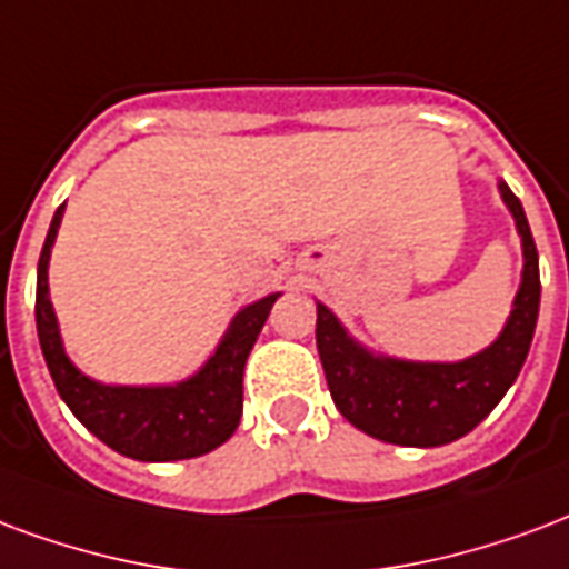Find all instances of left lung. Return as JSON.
<instances>
[{
	"mask_svg": "<svg viewBox=\"0 0 569 569\" xmlns=\"http://www.w3.org/2000/svg\"><path fill=\"white\" fill-rule=\"evenodd\" d=\"M498 192L521 238V283L507 322L486 349L461 361H413L373 352L317 301V349L335 407L382 443L431 449L470 435L519 377L540 313V259L512 189Z\"/></svg>",
	"mask_w": 569,
	"mask_h": 569,
	"instance_id": "1",
	"label": "left lung"
}]
</instances>
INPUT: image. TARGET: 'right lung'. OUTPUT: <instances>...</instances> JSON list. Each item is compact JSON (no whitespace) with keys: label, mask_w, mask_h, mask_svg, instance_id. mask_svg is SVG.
I'll list each match as a JSON object with an SVG mask.
<instances>
[{"label":"right lung","mask_w":569,"mask_h":569,"mask_svg":"<svg viewBox=\"0 0 569 569\" xmlns=\"http://www.w3.org/2000/svg\"><path fill=\"white\" fill-rule=\"evenodd\" d=\"M66 204L50 220L38 259L36 326L53 386L78 422L134 461H180L213 452L234 435L243 410V365L280 292L241 307L208 361L187 380L159 386H113L92 380L66 352L60 322L50 301V250Z\"/></svg>","instance_id":"obj_1"}]
</instances>
